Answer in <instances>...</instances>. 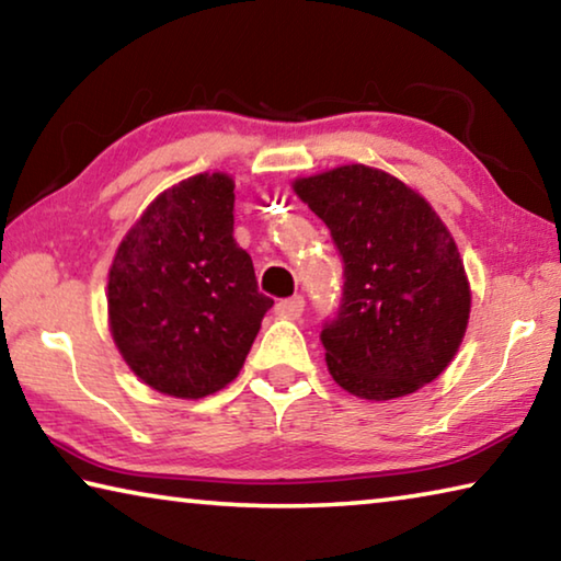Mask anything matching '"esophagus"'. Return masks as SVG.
<instances>
[{
	"mask_svg": "<svg viewBox=\"0 0 561 561\" xmlns=\"http://www.w3.org/2000/svg\"><path fill=\"white\" fill-rule=\"evenodd\" d=\"M301 311H304V297H289V299H282L277 304V314H282V317L299 319Z\"/></svg>",
	"mask_w": 561,
	"mask_h": 561,
	"instance_id": "esophagus-1",
	"label": "esophagus"
}]
</instances>
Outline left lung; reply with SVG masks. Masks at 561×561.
<instances>
[{"label":"left lung","instance_id":"left-lung-1","mask_svg":"<svg viewBox=\"0 0 561 561\" xmlns=\"http://www.w3.org/2000/svg\"><path fill=\"white\" fill-rule=\"evenodd\" d=\"M294 193L327 222L344 262L339 311L321 329L334 381L391 401L438 378L468 329L470 284L433 207L366 165L301 178Z\"/></svg>","mask_w":561,"mask_h":561}]
</instances>
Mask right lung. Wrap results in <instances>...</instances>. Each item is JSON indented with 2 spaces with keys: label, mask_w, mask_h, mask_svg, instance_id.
Instances as JSON below:
<instances>
[{
  "label": "right lung",
  "mask_w": 561,
  "mask_h": 561,
  "mask_svg": "<svg viewBox=\"0 0 561 561\" xmlns=\"http://www.w3.org/2000/svg\"><path fill=\"white\" fill-rule=\"evenodd\" d=\"M234 183L201 173L160 193L108 274L111 334L156 391L203 398L240 374L272 307L232 237Z\"/></svg>",
  "instance_id": "add662e5"
}]
</instances>
